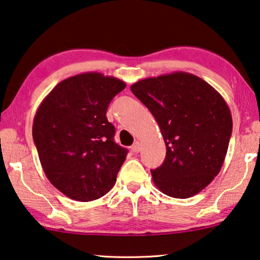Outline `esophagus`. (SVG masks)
I'll use <instances>...</instances> for the list:
<instances>
[{
    "label": "esophagus",
    "instance_id": "1",
    "mask_svg": "<svg viewBox=\"0 0 260 260\" xmlns=\"http://www.w3.org/2000/svg\"><path fill=\"white\" fill-rule=\"evenodd\" d=\"M139 150H141V145H139L138 142H135L133 146H131V151H133L134 153H137V152H139Z\"/></svg>",
    "mask_w": 260,
    "mask_h": 260
}]
</instances>
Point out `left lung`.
Wrapping results in <instances>:
<instances>
[{
	"instance_id": "8db88e82",
	"label": "left lung",
	"mask_w": 260,
	"mask_h": 260,
	"mask_svg": "<svg viewBox=\"0 0 260 260\" xmlns=\"http://www.w3.org/2000/svg\"><path fill=\"white\" fill-rule=\"evenodd\" d=\"M131 91L155 117L165 141V159L151 170L158 189L175 198L198 193L218 175L230 143L232 117L223 97L186 73L142 80Z\"/></svg>"
}]
</instances>
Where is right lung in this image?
Here are the masks:
<instances>
[{"instance_id":"1","label":"right lung","mask_w":260,"mask_h":260,"mask_svg":"<svg viewBox=\"0 0 260 260\" xmlns=\"http://www.w3.org/2000/svg\"><path fill=\"white\" fill-rule=\"evenodd\" d=\"M125 83L99 73L67 78L51 90L36 112L32 138L48 179L75 201L108 193L127 149L115 142L107 110Z\"/></svg>"}]
</instances>
